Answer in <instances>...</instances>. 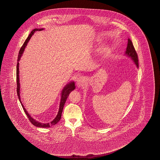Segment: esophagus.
Segmentation results:
<instances>
[{
    "label": "esophagus",
    "instance_id": "1",
    "mask_svg": "<svg viewBox=\"0 0 160 160\" xmlns=\"http://www.w3.org/2000/svg\"><path fill=\"white\" fill-rule=\"evenodd\" d=\"M85 81H86V78L83 77H80L78 78L77 79L76 83L78 86H82L85 85Z\"/></svg>",
    "mask_w": 160,
    "mask_h": 160
}]
</instances>
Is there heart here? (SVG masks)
Segmentation results:
<instances>
[{
  "mask_svg": "<svg viewBox=\"0 0 160 160\" xmlns=\"http://www.w3.org/2000/svg\"><path fill=\"white\" fill-rule=\"evenodd\" d=\"M108 51H109V48L108 46H105L103 48V52L104 53H108Z\"/></svg>",
  "mask_w": 160,
  "mask_h": 160,
  "instance_id": "1",
  "label": "heart"
}]
</instances>
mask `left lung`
Returning a JSON list of instances; mask_svg holds the SVG:
<instances>
[{"label":"left lung","mask_w":160,"mask_h":160,"mask_svg":"<svg viewBox=\"0 0 160 160\" xmlns=\"http://www.w3.org/2000/svg\"><path fill=\"white\" fill-rule=\"evenodd\" d=\"M124 55L130 58L134 63V64L136 65V67L138 68L139 66H138V55H137V54L134 49L133 43L130 39H128V45H127V48H126V50Z\"/></svg>","instance_id":"8db88e82"}]
</instances>
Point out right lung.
<instances>
[{
    "label": "right lung",
    "instance_id": "obj_1",
    "mask_svg": "<svg viewBox=\"0 0 160 160\" xmlns=\"http://www.w3.org/2000/svg\"><path fill=\"white\" fill-rule=\"evenodd\" d=\"M44 30V28H35L31 32L30 34H29L28 37L26 39V40L24 42V44L22 46L21 50L19 52L18 55V58L17 66V94L18 97L19 101L21 102V105L22 106V108L24 110V112L26 114L29 120L31 122L32 124H33L34 126H37L38 128H50L52 126H54L55 124L60 121L61 118L62 112L63 111V107L65 105V102L67 100V98H68V95L70 93L73 91L75 88V83L74 81L70 82L68 83H67V85H65V87L63 88L61 92V101H60V104H59V108L58 110V114L56 116V117L54 119H53L51 122L50 123H42L41 122H39L37 121L36 119H34L32 118L31 115L29 114L26 109L24 108V106L22 104V102L21 101V94H20V88H21V85H20V79H19V61L21 60V58L22 57L23 54L24 52V49L27 46V43H28L29 41L30 40L31 38L34 34V32L37 31H42Z\"/></svg>",
    "mask_w": 160,
    "mask_h": 160
}]
</instances>
